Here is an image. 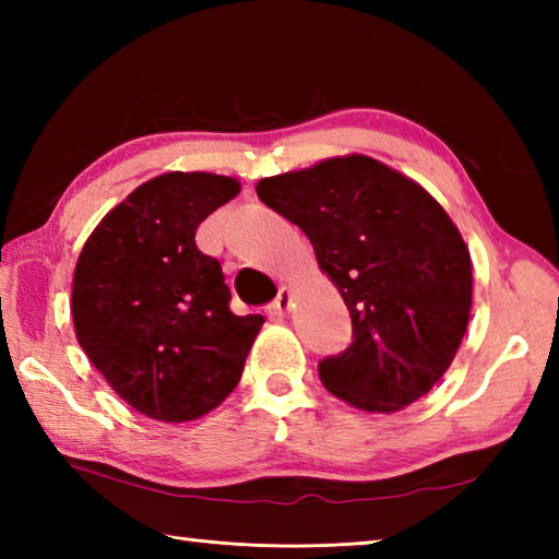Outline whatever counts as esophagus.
<instances>
[{
	"instance_id": "1",
	"label": "esophagus",
	"mask_w": 559,
	"mask_h": 559,
	"mask_svg": "<svg viewBox=\"0 0 559 559\" xmlns=\"http://www.w3.org/2000/svg\"><path fill=\"white\" fill-rule=\"evenodd\" d=\"M290 305H293V293L288 288H281L271 307H273V312H276V314H286L290 310Z\"/></svg>"
}]
</instances>
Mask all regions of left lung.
<instances>
[{"instance_id": "left-lung-1", "label": "left lung", "mask_w": 559, "mask_h": 559, "mask_svg": "<svg viewBox=\"0 0 559 559\" xmlns=\"http://www.w3.org/2000/svg\"><path fill=\"white\" fill-rule=\"evenodd\" d=\"M257 194L310 237L350 312L353 343L319 362L322 384L367 413L425 396L471 317V254L447 211L411 177L360 153L264 177Z\"/></svg>"}]
</instances>
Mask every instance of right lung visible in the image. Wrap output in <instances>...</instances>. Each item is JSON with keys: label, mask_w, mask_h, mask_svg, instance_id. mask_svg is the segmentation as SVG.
Listing matches in <instances>:
<instances>
[{"label": "right lung", "mask_w": 559, "mask_h": 559, "mask_svg": "<svg viewBox=\"0 0 559 559\" xmlns=\"http://www.w3.org/2000/svg\"><path fill=\"white\" fill-rule=\"evenodd\" d=\"M240 194L235 177L165 173L136 187L83 245L71 317L88 360L134 411L197 420L230 394L264 317L230 312L199 223Z\"/></svg>", "instance_id": "obj_1"}]
</instances>
